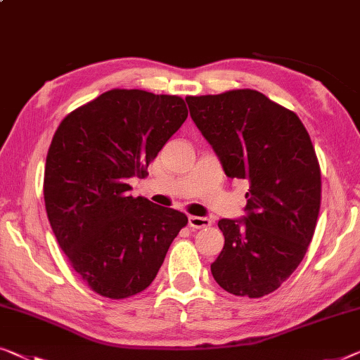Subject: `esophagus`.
I'll use <instances>...</instances> for the list:
<instances>
[{
    "label": "esophagus",
    "instance_id": "obj_1",
    "mask_svg": "<svg viewBox=\"0 0 360 360\" xmlns=\"http://www.w3.org/2000/svg\"><path fill=\"white\" fill-rule=\"evenodd\" d=\"M212 224V219L207 217H189V226L194 229L208 228Z\"/></svg>",
    "mask_w": 360,
    "mask_h": 360
}]
</instances>
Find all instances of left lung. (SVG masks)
I'll return each instance as SVG.
<instances>
[{"instance_id": "left-lung-1", "label": "left lung", "mask_w": 360, "mask_h": 360, "mask_svg": "<svg viewBox=\"0 0 360 360\" xmlns=\"http://www.w3.org/2000/svg\"><path fill=\"white\" fill-rule=\"evenodd\" d=\"M191 117L228 178L245 179V217L218 221L212 275L224 291L262 297L302 262L320 212V166L296 112L257 90L187 96Z\"/></svg>"}]
</instances>
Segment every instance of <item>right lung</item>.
<instances>
[{
    "instance_id": "1",
    "label": "right lung",
    "mask_w": 360,
    "mask_h": 360,
    "mask_svg": "<svg viewBox=\"0 0 360 360\" xmlns=\"http://www.w3.org/2000/svg\"><path fill=\"white\" fill-rule=\"evenodd\" d=\"M187 117L184 100L115 89L61 121L46 155V214L58 244L90 289L124 299L148 288L187 224L184 213L134 198L127 184Z\"/></svg>"
}]
</instances>
